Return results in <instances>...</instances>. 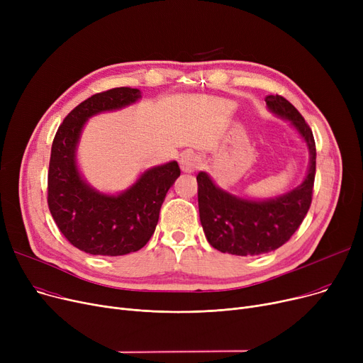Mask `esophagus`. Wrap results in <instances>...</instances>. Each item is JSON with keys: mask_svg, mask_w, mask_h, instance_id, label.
Listing matches in <instances>:
<instances>
[{"mask_svg": "<svg viewBox=\"0 0 363 363\" xmlns=\"http://www.w3.org/2000/svg\"><path fill=\"white\" fill-rule=\"evenodd\" d=\"M201 159L196 156L194 152H185L181 159V167L184 172H194L200 167Z\"/></svg>", "mask_w": 363, "mask_h": 363, "instance_id": "34e87169", "label": "esophagus"}]
</instances>
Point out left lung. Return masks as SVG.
I'll return each instance as SVG.
<instances>
[{
    "label": "left lung",
    "mask_w": 363,
    "mask_h": 363,
    "mask_svg": "<svg viewBox=\"0 0 363 363\" xmlns=\"http://www.w3.org/2000/svg\"><path fill=\"white\" fill-rule=\"evenodd\" d=\"M269 110L287 119L306 141L311 164L306 179L293 191L268 201L244 200L216 186L199 172V212L207 241L222 253L256 256L274 252L298 230L312 203L316 174V145L311 126L282 95L264 99Z\"/></svg>",
    "instance_id": "left-lung-1"
}]
</instances>
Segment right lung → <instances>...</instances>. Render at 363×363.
Wrapping results in <instances>:
<instances>
[{
    "mask_svg": "<svg viewBox=\"0 0 363 363\" xmlns=\"http://www.w3.org/2000/svg\"><path fill=\"white\" fill-rule=\"evenodd\" d=\"M140 97V89L126 86L94 94L67 114L51 145L47 186L51 216L73 247L94 256H123L143 249L155 234L167 189L181 175L177 162L152 167L119 196L100 194L82 181L74 150L86 119Z\"/></svg>",
    "mask_w": 363,
    "mask_h": 363,
    "instance_id": "obj_1",
    "label": "right lung"
}]
</instances>
